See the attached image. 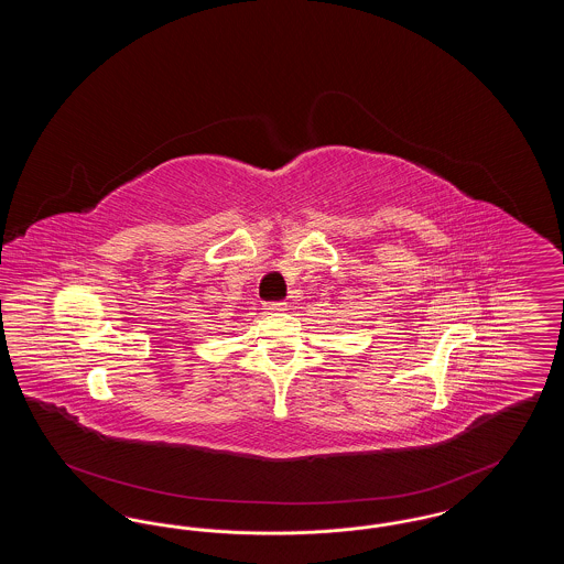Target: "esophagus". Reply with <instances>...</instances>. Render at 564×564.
<instances>
[{
  "mask_svg": "<svg viewBox=\"0 0 564 564\" xmlns=\"http://www.w3.org/2000/svg\"><path fill=\"white\" fill-rule=\"evenodd\" d=\"M264 306H267V313H270V315H276V313L288 311V304H285V302H267Z\"/></svg>",
  "mask_w": 564,
  "mask_h": 564,
  "instance_id": "34e87169",
  "label": "esophagus"
}]
</instances>
